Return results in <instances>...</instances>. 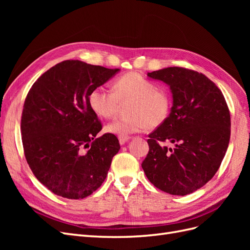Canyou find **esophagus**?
I'll return each mask as SVG.
<instances>
[{"label":"esophagus","instance_id":"obj_1","mask_svg":"<svg viewBox=\"0 0 250 250\" xmlns=\"http://www.w3.org/2000/svg\"><path fill=\"white\" fill-rule=\"evenodd\" d=\"M129 140H130L129 137H119V142H120L121 145H124V144H125L126 142L129 141Z\"/></svg>","mask_w":250,"mask_h":250}]
</instances>
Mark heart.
I'll return each instance as SVG.
<instances>
[{"mask_svg": "<svg viewBox=\"0 0 250 250\" xmlns=\"http://www.w3.org/2000/svg\"><path fill=\"white\" fill-rule=\"evenodd\" d=\"M130 101L125 119H116L104 127L107 133L128 135L156 127L167 120L170 112V98L164 89L139 73H127L113 85V90L98 86L88 96L89 106L98 117L108 119L115 115L119 102Z\"/></svg>", "mask_w": 250, "mask_h": 250, "instance_id": "heart-1", "label": "heart"}]
</instances>
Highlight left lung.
I'll use <instances>...</instances> for the list:
<instances>
[{
	"instance_id": "left-lung-1",
	"label": "left lung",
	"mask_w": 250,
	"mask_h": 250,
	"mask_svg": "<svg viewBox=\"0 0 250 250\" xmlns=\"http://www.w3.org/2000/svg\"><path fill=\"white\" fill-rule=\"evenodd\" d=\"M147 76L166 83L173 101L167 120L149 134V152L142 168L160 190L191 194L213 178L228 150V104L221 90L201 73L172 66ZM165 141L173 146H165Z\"/></svg>"
}]
</instances>
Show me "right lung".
<instances>
[{"label": "right lung", "instance_id": "right-lung-1", "mask_svg": "<svg viewBox=\"0 0 250 250\" xmlns=\"http://www.w3.org/2000/svg\"><path fill=\"white\" fill-rule=\"evenodd\" d=\"M119 72L65 60L30 88L21 115L22 146L35 177L54 194L83 199L106 178L120 143L110 133L93 140L102 125L88 96Z\"/></svg>", "mask_w": 250, "mask_h": 250}]
</instances>
